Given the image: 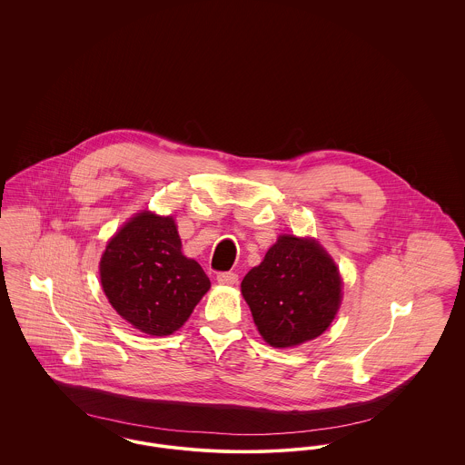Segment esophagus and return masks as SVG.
I'll list each match as a JSON object with an SVG mask.
<instances>
[{"mask_svg": "<svg viewBox=\"0 0 465 465\" xmlns=\"http://www.w3.org/2000/svg\"><path fill=\"white\" fill-rule=\"evenodd\" d=\"M216 281L223 286H233V284L239 282V275L233 273V272H222V273H218Z\"/></svg>", "mask_w": 465, "mask_h": 465, "instance_id": "obj_1", "label": "esophagus"}]
</instances>
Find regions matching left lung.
Listing matches in <instances>:
<instances>
[{"instance_id": "8db88e82", "label": "left lung", "mask_w": 465, "mask_h": 465, "mask_svg": "<svg viewBox=\"0 0 465 465\" xmlns=\"http://www.w3.org/2000/svg\"><path fill=\"white\" fill-rule=\"evenodd\" d=\"M243 300L266 343L288 349L321 336L341 303V277L313 239L281 235L243 277Z\"/></svg>"}]
</instances>
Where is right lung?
<instances>
[{
	"instance_id": "add662e5",
	"label": "right lung",
	"mask_w": 465,
	"mask_h": 465,
	"mask_svg": "<svg viewBox=\"0 0 465 465\" xmlns=\"http://www.w3.org/2000/svg\"><path fill=\"white\" fill-rule=\"evenodd\" d=\"M99 272L111 307L152 336L177 331L211 288L202 266L181 252L174 220L150 211L116 232Z\"/></svg>"
}]
</instances>
